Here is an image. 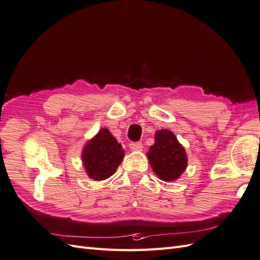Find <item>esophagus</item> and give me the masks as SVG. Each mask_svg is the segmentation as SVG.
Masks as SVG:
<instances>
[{
	"label": "esophagus",
	"mask_w": 260,
	"mask_h": 260,
	"mask_svg": "<svg viewBox=\"0 0 260 260\" xmlns=\"http://www.w3.org/2000/svg\"><path fill=\"white\" fill-rule=\"evenodd\" d=\"M129 148L132 151H140V150L142 149V144L139 141L132 142V144H129Z\"/></svg>",
	"instance_id": "obj_1"
}]
</instances>
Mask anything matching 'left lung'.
Listing matches in <instances>:
<instances>
[{
	"mask_svg": "<svg viewBox=\"0 0 260 260\" xmlns=\"http://www.w3.org/2000/svg\"><path fill=\"white\" fill-rule=\"evenodd\" d=\"M147 156L154 174L167 182L177 180L188 165L185 148L166 128L155 132L154 144L149 148Z\"/></svg>",
	"mask_w": 260,
	"mask_h": 260,
	"instance_id": "obj_1",
	"label": "left lung"
}]
</instances>
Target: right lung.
<instances>
[{
	"instance_id": "1",
	"label": "right lung",
	"mask_w": 260,
	"mask_h": 260,
	"mask_svg": "<svg viewBox=\"0 0 260 260\" xmlns=\"http://www.w3.org/2000/svg\"><path fill=\"white\" fill-rule=\"evenodd\" d=\"M125 153L108 128H102L82 150V162L88 177L100 181L110 177L123 161Z\"/></svg>"
}]
</instances>
